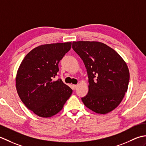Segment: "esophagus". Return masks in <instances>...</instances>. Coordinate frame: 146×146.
Segmentation results:
<instances>
[{
	"label": "esophagus",
	"instance_id": "1",
	"mask_svg": "<svg viewBox=\"0 0 146 146\" xmlns=\"http://www.w3.org/2000/svg\"><path fill=\"white\" fill-rule=\"evenodd\" d=\"M72 86V88L74 89V90H76V89L77 88V86H78L76 85V84H73Z\"/></svg>",
	"mask_w": 146,
	"mask_h": 146
}]
</instances>
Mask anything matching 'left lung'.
<instances>
[{"mask_svg": "<svg viewBox=\"0 0 146 146\" xmlns=\"http://www.w3.org/2000/svg\"><path fill=\"white\" fill-rule=\"evenodd\" d=\"M72 48L87 69L89 91L81 98L84 105L106 114L120 105L127 91L130 74L126 62L106 44L98 41H73Z\"/></svg>", "mask_w": 146, "mask_h": 146, "instance_id": "left-lung-1", "label": "left lung"}]
</instances>
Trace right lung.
Returning <instances> with one entry per match:
<instances>
[{"instance_id":"1","label":"right lung","mask_w":146,"mask_h":146,"mask_svg":"<svg viewBox=\"0 0 146 146\" xmlns=\"http://www.w3.org/2000/svg\"><path fill=\"white\" fill-rule=\"evenodd\" d=\"M71 44L57 43L36 47L25 56L17 70V94L29 110L40 117L58 113L72 93L62 79L53 80L59 71V62Z\"/></svg>"}]
</instances>
